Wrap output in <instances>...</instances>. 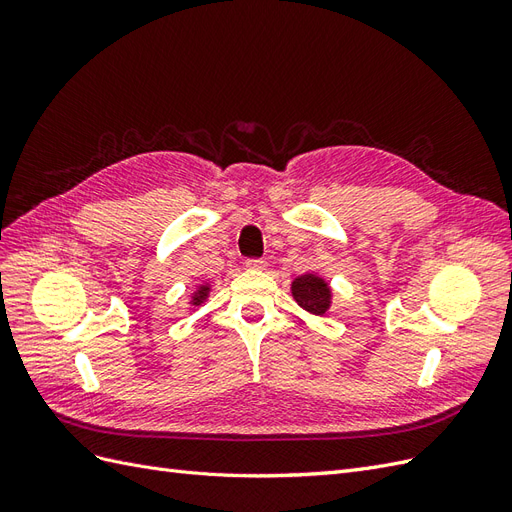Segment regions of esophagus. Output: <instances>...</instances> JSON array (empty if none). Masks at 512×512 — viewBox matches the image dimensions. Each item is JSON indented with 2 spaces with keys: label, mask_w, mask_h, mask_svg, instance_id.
Wrapping results in <instances>:
<instances>
[{
  "label": "esophagus",
  "mask_w": 512,
  "mask_h": 512,
  "mask_svg": "<svg viewBox=\"0 0 512 512\" xmlns=\"http://www.w3.org/2000/svg\"><path fill=\"white\" fill-rule=\"evenodd\" d=\"M245 267H247V269H265L267 262L262 260V258H247V260H245Z\"/></svg>",
  "instance_id": "esophagus-1"
}]
</instances>
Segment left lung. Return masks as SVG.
Here are the masks:
<instances>
[{
	"mask_svg": "<svg viewBox=\"0 0 512 512\" xmlns=\"http://www.w3.org/2000/svg\"><path fill=\"white\" fill-rule=\"evenodd\" d=\"M292 294L297 303L312 314H324L329 307V286L314 275H301L299 280L292 284Z\"/></svg>",
	"mask_w": 512,
	"mask_h": 512,
	"instance_id": "obj_1",
	"label": "left lung"
}]
</instances>
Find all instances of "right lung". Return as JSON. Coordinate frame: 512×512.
Returning <instances> with one entry per match:
<instances>
[{
    "mask_svg": "<svg viewBox=\"0 0 512 512\" xmlns=\"http://www.w3.org/2000/svg\"><path fill=\"white\" fill-rule=\"evenodd\" d=\"M205 294H207V288H203L198 292V297H194V301H200V299H205Z\"/></svg>",
    "mask_w": 512,
    "mask_h": 512,
    "instance_id": "add662e5",
    "label": "right lung"
}]
</instances>
